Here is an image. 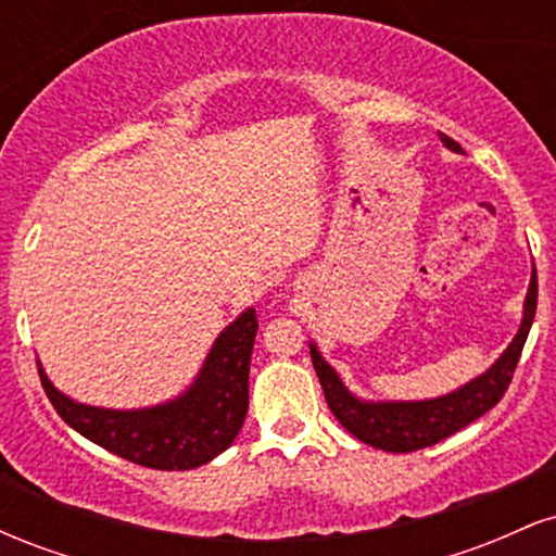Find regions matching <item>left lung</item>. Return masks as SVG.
<instances>
[{"mask_svg": "<svg viewBox=\"0 0 556 556\" xmlns=\"http://www.w3.org/2000/svg\"><path fill=\"white\" fill-rule=\"evenodd\" d=\"M442 143L450 151H460V143H455L450 136L439 132ZM535 300H539V279L535 269L528 285L526 305H522V321L515 340L509 348L496 358L494 366L486 374L476 376L473 381L455 389V392L442 394L433 400H413V402H368L355 397L348 387L342 384L340 374L321 358L316 344L311 342V361H314L316 376L321 381L324 397H327L329 410L334 418L361 439L363 444H371L376 450L384 452H416L424 446H431L442 439L452 437L455 431L465 429L489 413L507 392L509 381H513L515 368H518L522 344L528 340L533 316H535Z\"/></svg>", "mask_w": 556, "mask_h": 556, "instance_id": "8db88e82", "label": "left lung"}]
</instances>
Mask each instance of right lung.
<instances>
[{
	"instance_id": "1",
	"label": "right lung",
	"mask_w": 556,
	"mask_h": 556,
	"mask_svg": "<svg viewBox=\"0 0 556 556\" xmlns=\"http://www.w3.org/2000/svg\"><path fill=\"white\" fill-rule=\"evenodd\" d=\"M258 318L248 308L216 337L195 381L180 397L138 410L83 405L38 376L67 426L112 455L154 470H190L214 460L238 437L248 413V371Z\"/></svg>"
}]
</instances>
